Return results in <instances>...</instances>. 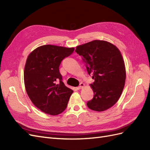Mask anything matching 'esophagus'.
Segmentation results:
<instances>
[{"label": "esophagus", "mask_w": 150, "mask_h": 150, "mask_svg": "<svg viewBox=\"0 0 150 150\" xmlns=\"http://www.w3.org/2000/svg\"><path fill=\"white\" fill-rule=\"evenodd\" d=\"M84 86V84L83 83H80V84H79V86H78V87H77V89L79 90V89H82V88Z\"/></svg>", "instance_id": "obj_1"}]
</instances>
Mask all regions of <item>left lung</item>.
Returning a JSON list of instances; mask_svg holds the SVG:
<instances>
[{
  "label": "left lung",
  "instance_id": "obj_1",
  "mask_svg": "<svg viewBox=\"0 0 150 150\" xmlns=\"http://www.w3.org/2000/svg\"><path fill=\"white\" fill-rule=\"evenodd\" d=\"M75 51L82 57L88 74L94 82V92L88 107L96 111L110 108L118 101L123 90L126 69L120 50L104 40H95L76 47Z\"/></svg>",
  "mask_w": 150,
  "mask_h": 150
}]
</instances>
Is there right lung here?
<instances>
[{"instance_id":"add662e5","label":"right lung","mask_w":150,"mask_h":150,"mask_svg":"<svg viewBox=\"0 0 150 150\" xmlns=\"http://www.w3.org/2000/svg\"><path fill=\"white\" fill-rule=\"evenodd\" d=\"M74 51V47L44 45L27 59L24 72L26 92L34 105L45 113L54 116L66 110L73 91L62 82L59 67Z\"/></svg>"}]
</instances>
